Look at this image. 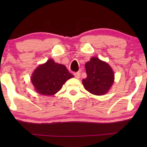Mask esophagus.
<instances>
[{"label": "esophagus", "mask_w": 147, "mask_h": 147, "mask_svg": "<svg viewBox=\"0 0 147 147\" xmlns=\"http://www.w3.org/2000/svg\"><path fill=\"white\" fill-rule=\"evenodd\" d=\"M74 75L75 76L76 78L78 79V78H80V72H76V73L74 74Z\"/></svg>", "instance_id": "1"}]
</instances>
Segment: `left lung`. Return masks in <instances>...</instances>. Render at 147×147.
<instances>
[{
  "label": "left lung",
  "instance_id": "left-lung-1",
  "mask_svg": "<svg viewBox=\"0 0 147 147\" xmlns=\"http://www.w3.org/2000/svg\"><path fill=\"white\" fill-rule=\"evenodd\" d=\"M87 78L82 80L85 89L97 96L107 93L114 83V71L109 64L98 57H92L85 65Z\"/></svg>",
  "mask_w": 147,
  "mask_h": 147
}]
</instances>
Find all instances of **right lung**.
<instances>
[{
    "instance_id": "1",
    "label": "right lung",
    "mask_w": 147,
    "mask_h": 147,
    "mask_svg": "<svg viewBox=\"0 0 147 147\" xmlns=\"http://www.w3.org/2000/svg\"><path fill=\"white\" fill-rule=\"evenodd\" d=\"M73 77L65 65L50 59L36 68L31 80L36 92L44 96H52L61 89L67 80Z\"/></svg>"
}]
</instances>
